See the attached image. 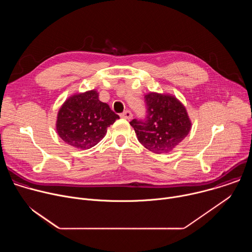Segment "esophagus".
Instances as JSON below:
<instances>
[{
	"label": "esophagus",
	"mask_w": 252,
	"mask_h": 252,
	"mask_svg": "<svg viewBox=\"0 0 252 252\" xmlns=\"http://www.w3.org/2000/svg\"><path fill=\"white\" fill-rule=\"evenodd\" d=\"M121 117L124 119H126V120H129L132 118V114L130 113V111H126L123 114H121Z\"/></svg>",
	"instance_id": "34e87169"
}]
</instances>
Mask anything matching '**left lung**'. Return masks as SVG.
<instances>
[{"mask_svg": "<svg viewBox=\"0 0 252 252\" xmlns=\"http://www.w3.org/2000/svg\"><path fill=\"white\" fill-rule=\"evenodd\" d=\"M145 102L146 118L133 119L129 124L143 147L156 154L168 153L190 130L186 107L171 95L156 93L147 94Z\"/></svg>", "mask_w": 252, "mask_h": 252, "instance_id": "1", "label": "left lung"}]
</instances>
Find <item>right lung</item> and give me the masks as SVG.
<instances>
[{
	"instance_id": "right-lung-1",
	"label": "right lung",
	"mask_w": 252,
	"mask_h": 252,
	"mask_svg": "<svg viewBox=\"0 0 252 252\" xmlns=\"http://www.w3.org/2000/svg\"><path fill=\"white\" fill-rule=\"evenodd\" d=\"M120 117L98 99L95 91L70 96L60 109L57 131L67 145L88 150L104 136L106 128Z\"/></svg>"
}]
</instances>
